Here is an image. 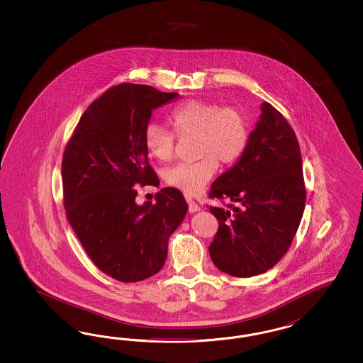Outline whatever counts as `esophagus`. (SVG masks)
Masks as SVG:
<instances>
[{
	"label": "esophagus",
	"mask_w": 363,
	"mask_h": 363,
	"mask_svg": "<svg viewBox=\"0 0 363 363\" xmlns=\"http://www.w3.org/2000/svg\"><path fill=\"white\" fill-rule=\"evenodd\" d=\"M187 205H189V213L190 214H193V213H197L199 211V206H198L197 203L191 199L190 197H186Z\"/></svg>",
	"instance_id": "obj_1"
}]
</instances>
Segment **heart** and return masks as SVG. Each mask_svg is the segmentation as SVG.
I'll use <instances>...</instances> for the list:
<instances>
[{
    "instance_id": "heart-1",
    "label": "heart",
    "mask_w": 363,
    "mask_h": 363,
    "mask_svg": "<svg viewBox=\"0 0 363 363\" xmlns=\"http://www.w3.org/2000/svg\"><path fill=\"white\" fill-rule=\"evenodd\" d=\"M170 121L178 135H198L197 162H181L167 169L166 182L186 194H197L214 177L219 160L230 165L240 160L249 140V122L237 106H220L217 102L191 99L172 111ZM147 153L158 161H169L174 154L176 135L157 122L143 132Z\"/></svg>"
}]
</instances>
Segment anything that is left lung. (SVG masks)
Segmentation results:
<instances>
[{"mask_svg": "<svg viewBox=\"0 0 363 363\" xmlns=\"http://www.w3.org/2000/svg\"><path fill=\"white\" fill-rule=\"evenodd\" d=\"M210 197L237 203L229 205L230 210L209 208L220 225L210 258L220 272L262 274L289 250L303 216L306 190L296 133L270 104H261L245 152L211 184Z\"/></svg>", "mask_w": 363, "mask_h": 363, "instance_id": "8db88e82", "label": "left lung"}]
</instances>
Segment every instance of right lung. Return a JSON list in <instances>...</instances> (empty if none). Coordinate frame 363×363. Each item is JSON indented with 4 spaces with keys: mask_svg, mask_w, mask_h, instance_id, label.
<instances>
[{
    "mask_svg": "<svg viewBox=\"0 0 363 363\" xmlns=\"http://www.w3.org/2000/svg\"><path fill=\"white\" fill-rule=\"evenodd\" d=\"M178 93L121 84L96 99L78 122L62 160L66 216L99 270L121 282H138L165 264L170 235L187 203L174 187L161 189L155 203L135 202V184L158 186L147 162L143 132L154 110Z\"/></svg>",
    "mask_w": 363,
    "mask_h": 363,
    "instance_id": "obj_1",
    "label": "right lung"
}]
</instances>
